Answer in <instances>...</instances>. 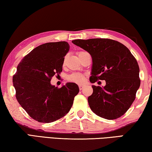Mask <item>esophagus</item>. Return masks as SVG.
I'll use <instances>...</instances> for the list:
<instances>
[{
	"mask_svg": "<svg viewBox=\"0 0 152 152\" xmlns=\"http://www.w3.org/2000/svg\"><path fill=\"white\" fill-rule=\"evenodd\" d=\"M84 86V85H83V84H80V85H79V89L81 91V90L83 89Z\"/></svg>",
	"mask_w": 152,
	"mask_h": 152,
	"instance_id": "34e87169",
	"label": "esophagus"
}]
</instances>
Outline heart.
<instances>
[{"instance_id":"obj_1","label":"heart","mask_w":152,"mask_h":152,"mask_svg":"<svg viewBox=\"0 0 152 152\" xmlns=\"http://www.w3.org/2000/svg\"><path fill=\"white\" fill-rule=\"evenodd\" d=\"M83 52H84V51H80V52H79L78 56ZM68 80L71 82H75V83L82 84V82H84V81L85 80V76L81 73L75 72L69 75L68 76Z\"/></svg>"}]
</instances>
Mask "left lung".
<instances>
[{"instance_id":"obj_1","label":"left lung","mask_w":152,"mask_h":152,"mask_svg":"<svg viewBox=\"0 0 152 152\" xmlns=\"http://www.w3.org/2000/svg\"><path fill=\"white\" fill-rule=\"evenodd\" d=\"M91 54L92 60L90 81L105 80L104 86L92 85L88 96L91 110L98 116L116 119L124 115L135 99L140 86V68L129 50L109 39L72 41Z\"/></svg>"}]
</instances>
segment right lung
Here are the masks:
<instances>
[{
  "label": "right lung",
  "mask_w": 152,
  "mask_h": 152,
  "mask_svg": "<svg viewBox=\"0 0 152 152\" xmlns=\"http://www.w3.org/2000/svg\"><path fill=\"white\" fill-rule=\"evenodd\" d=\"M70 50L66 42L40 45L25 56L12 78L17 101L32 119L51 123L68 113L78 86L68 82L60 88L51 84V79L62 71L64 57Z\"/></svg>",
  "instance_id": "1"
}]
</instances>
